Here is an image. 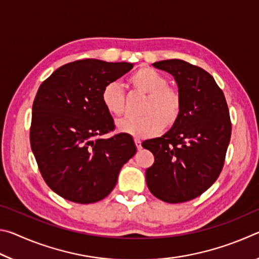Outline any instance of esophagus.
Segmentation results:
<instances>
[{"instance_id": "obj_1", "label": "esophagus", "mask_w": 259, "mask_h": 259, "mask_svg": "<svg viewBox=\"0 0 259 259\" xmlns=\"http://www.w3.org/2000/svg\"><path fill=\"white\" fill-rule=\"evenodd\" d=\"M135 144L137 146V150H142V142L138 138H135Z\"/></svg>"}]
</instances>
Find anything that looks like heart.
<instances>
[{
	"instance_id": "heart-1",
	"label": "heart",
	"mask_w": 259,
	"mask_h": 259,
	"mask_svg": "<svg viewBox=\"0 0 259 259\" xmlns=\"http://www.w3.org/2000/svg\"><path fill=\"white\" fill-rule=\"evenodd\" d=\"M128 85L137 93L147 95L142 109L143 117L125 119L117 123L124 134L148 138L170 129L179 120L183 109V96L177 88L168 85V80L151 67H140L128 77ZM102 103L111 115L121 117L125 112V96L120 83H107L103 88Z\"/></svg>"
}]
</instances>
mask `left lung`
I'll use <instances>...</instances> for the list:
<instances>
[{
	"mask_svg": "<svg viewBox=\"0 0 259 259\" xmlns=\"http://www.w3.org/2000/svg\"><path fill=\"white\" fill-rule=\"evenodd\" d=\"M153 66L175 77L183 109L168 133L142 144L154 155V163L146 170V184L164 202H186L207 191L222 172L232 131L229 106L203 68L181 59L157 61Z\"/></svg>",
	"mask_w": 259,
	"mask_h": 259,
	"instance_id": "1",
	"label": "left lung"
}]
</instances>
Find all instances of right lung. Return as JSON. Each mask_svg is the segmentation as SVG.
<instances>
[{
  "mask_svg": "<svg viewBox=\"0 0 259 259\" xmlns=\"http://www.w3.org/2000/svg\"><path fill=\"white\" fill-rule=\"evenodd\" d=\"M134 67L83 59L59 67L42 82L33 103L30 147L43 179L61 198L88 204L113 191L122 165L136 154L128 134L115 129L102 103L103 88Z\"/></svg>",
  "mask_w": 259,
  "mask_h": 259,
  "instance_id": "add662e5",
  "label": "right lung"
}]
</instances>
